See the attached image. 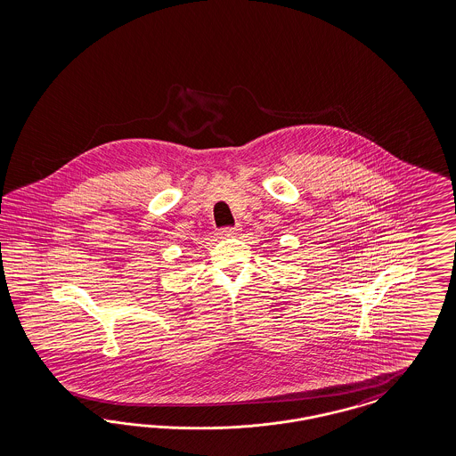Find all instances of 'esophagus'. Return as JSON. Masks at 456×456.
<instances>
[{"label":"esophagus","mask_w":456,"mask_h":456,"mask_svg":"<svg viewBox=\"0 0 456 456\" xmlns=\"http://www.w3.org/2000/svg\"><path fill=\"white\" fill-rule=\"evenodd\" d=\"M240 231V225L237 224L235 227H225V229H222V235H235L237 232Z\"/></svg>","instance_id":"esophagus-1"}]
</instances>
